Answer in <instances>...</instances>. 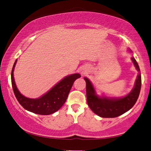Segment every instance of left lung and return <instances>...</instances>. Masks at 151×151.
Instances as JSON below:
<instances>
[{"instance_id":"obj_1","label":"left lung","mask_w":151,"mask_h":151,"mask_svg":"<svg viewBox=\"0 0 151 151\" xmlns=\"http://www.w3.org/2000/svg\"><path fill=\"white\" fill-rule=\"evenodd\" d=\"M129 51L132 52L130 49ZM134 67L139 71L133 89L129 93L123 97H108L99 96L93 84L88 78H84L86 81L87 102L94 113L104 118H113L121 115L130 110L138 99L141 88V75L139 66L134 57L131 58Z\"/></svg>"}]
</instances>
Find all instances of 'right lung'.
Instances as JSON below:
<instances>
[{
  "label": "right lung",
  "mask_w": 151,
  "mask_h": 151,
  "mask_svg": "<svg viewBox=\"0 0 151 151\" xmlns=\"http://www.w3.org/2000/svg\"><path fill=\"white\" fill-rule=\"evenodd\" d=\"M17 62V60H16L11 72V82L14 93L18 101L26 110L38 115H50L59 110L67 99L73 82L81 77L80 73L66 76L39 98H28L21 94L16 86L14 70Z\"/></svg>",
  "instance_id": "1"
}]
</instances>
